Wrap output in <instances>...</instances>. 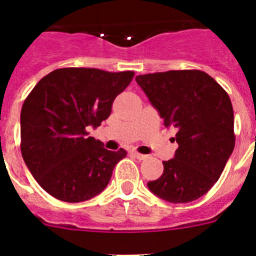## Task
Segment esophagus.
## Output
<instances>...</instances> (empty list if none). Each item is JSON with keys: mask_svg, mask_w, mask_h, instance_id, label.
<instances>
[{"mask_svg": "<svg viewBox=\"0 0 256 256\" xmlns=\"http://www.w3.org/2000/svg\"><path fill=\"white\" fill-rule=\"evenodd\" d=\"M132 155L134 156V158H137V159H138V160H144V159H146V155H144V154L137 152V151H133Z\"/></svg>", "mask_w": 256, "mask_h": 256, "instance_id": "1", "label": "esophagus"}]
</instances>
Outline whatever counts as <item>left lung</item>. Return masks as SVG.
Masks as SVG:
<instances>
[{
  "mask_svg": "<svg viewBox=\"0 0 256 256\" xmlns=\"http://www.w3.org/2000/svg\"><path fill=\"white\" fill-rule=\"evenodd\" d=\"M136 80L164 119L177 130L174 159L148 183L156 196L173 204L198 200L219 180L234 148V108L227 92L201 70H169Z\"/></svg>",
  "mask_w": 256,
  "mask_h": 256,
  "instance_id": "left-lung-1",
  "label": "left lung"
}]
</instances>
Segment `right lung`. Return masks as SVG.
<instances>
[{
	"label": "right lung",
	"instance_id": "right-lung-1",
	"mask_svg": "<svg viewBox=\"0 0 256 256\" xmlns=\"http://www.w3.org/2000/svg\"><path fill=\"white\" fill-rule=\"evenodd\" d=\"M133 72L61 68L40 79L20 114L22 159L42 188L58 200L80 202L98 195L126 151H108L88 137L112 112Z\"/></svg>",
	"mask_w": 256,
	"mask_h": 256
}]
</instances>
